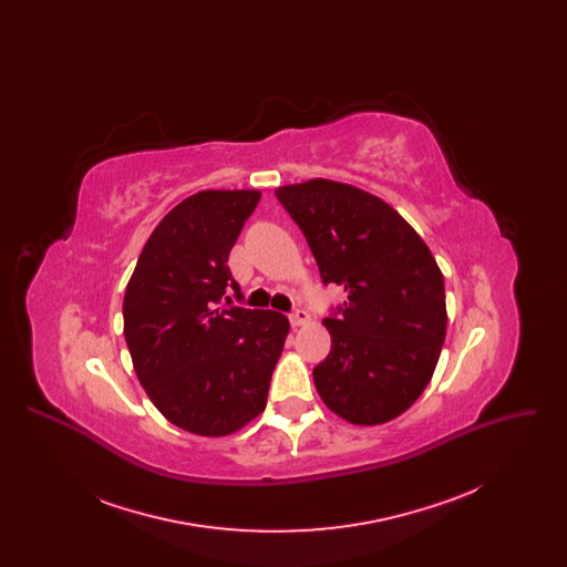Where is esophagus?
<instances>
[{
	"label": "esophagus",
	"instance_id": "1",
	"mask_svg": "<svg viewBox=\"0 0 567 567\" xmlns=\"http://www.w3.org/2000/svg\"><path fill=\"white\" fill-rule=\"evenodd\" d=\"M289 321H291V324H293V327L297 329V327H303V324L310 321V315H308L306 310L297 308V310H293V312L289 315Z\"/></svg>",
	"mask_w": 567,
	"mask_h": 567
}]
</instances>
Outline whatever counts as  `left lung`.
I'll return each instance as SVG.
<instances>
[{
	"label": "left lung",
	"mask_w": 567,
	"mask_h": 567,
	"mask_svg": "<svg viewBox=\"0 0 567 567\" xmlns=\"http://www.w3.org/2000/svg\"><path fill=\"white\" fill-rule=\"evenodd\" d=\"M306 236L324 285L347 301L324 319L331 351L315 368L324 405L380 425L425 391L446 336L444 276L398 210L368 190L315 178L276 189Z\"/></svg>",
	"instance_id": "obj_1"
}]
</instances>
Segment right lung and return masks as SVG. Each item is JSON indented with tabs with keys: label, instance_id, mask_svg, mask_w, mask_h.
<instances>
[{
	"label": "right lung",
	"instance_id": "add662e5",
	"mask_svg": "<svg viewBox=\"0 0 567 567\" xmlns=\"http://www.w3.org/2000/svg\"><path fill=\"white\" fill-rule=\"evenodd\" d=\"M259 190H199L163 216L123 299L135 374L163 416L220 437L266 408L289 321L274 310L216 308L240 293L227 266Z\"/></svg>",
	"mask_w": 567,
	"mask_h": 567
}]
</instances>
